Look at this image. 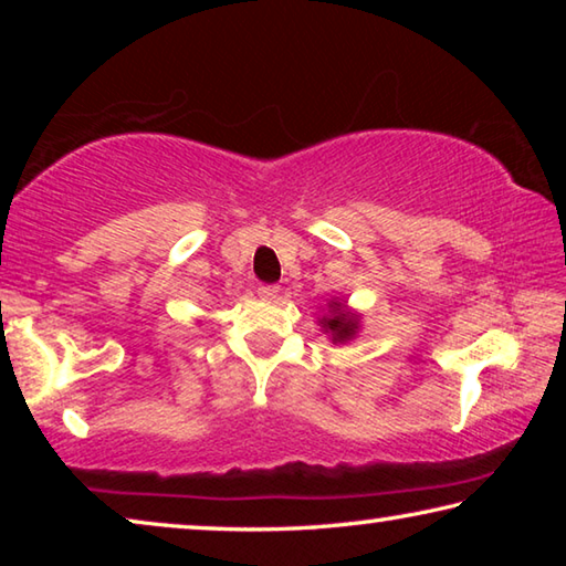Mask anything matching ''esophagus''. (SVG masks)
Wrapping results in <instances>:
<instances>
[{
	"label": "esophagus",
	"mask_w": 566,
	"mask_h": 566,
	"mask_svg": "<svg viewBox=\"0 0 566 566\" xmlns=\"http://www.w3.org/2000/svg\"><path fill=\"white\" fill-rule=\"evenodd\" d=\"M256 292H260L262 300H276V294H280V286H276V284H260V286H256Z\"/></svg>",
	"instance_id": "esophagus-1"
}]
</instances>
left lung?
<instances>
[{"mask_svg":"<svg viewBox=\"0 0 566 566\" xmlns=\"http://www.w3.org/2000/svg\"><path fill=\"white\" fill-rule=\"evenodd\" d=\"M329 310H334V312H332V317H324V319H322L324 329H329V332H332L334 342H344V339H349L352 334H354V329H357V319L349 317V314L344 312V306H342V304H337V302H332Z\"/></svg>","mask_w":566,"mask_h":566,"instance_id":"obj_1","label":"left lung"}]
</instances>
